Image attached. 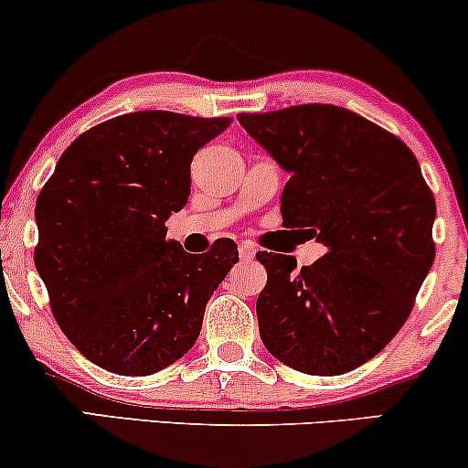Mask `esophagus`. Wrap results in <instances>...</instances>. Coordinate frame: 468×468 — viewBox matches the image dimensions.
<instances>
[{
  "label": "esophagus",
  "instance_id": "obj_1",
  "mask_svg": "<svg viewBox=\"0 0 468 468\" xmlns=\"http://www.w3.org/2000/svg\"><path fill=\"white\" fill-rule=\"evenodd\" d=\"M255 255H257V250L252 249V244H249V241H241V244H239V257L244 259V261H250V259Z\"/></svg>",
  "mask_w": 468,
  "mask_h": 468
}]
</instances>
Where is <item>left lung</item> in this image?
Here are the masks:
<instances>
[{
    "mask_svg": "<svg viewBox=\"0 0 468 468\" xmlns=\"http://www.w3.org/2000/svg\"><path fill=\"white\" fill-rule=\"evenodd\" d=\"M238 120L290 172L281 196L288 229L326 252H259L268 283L259 335L279 362L307 375H342L373 359L414 307L430 272L436 200L412 150L392 133L334 104H301Z\"/></svg>",
    "mask_w": 468,
    "mask_h": 468,
    "instance_id": "obj_1",
    "label": "left lung"
}]
</instances>
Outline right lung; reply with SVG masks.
Listing matches in <instances>:
<instances>
[{"instance_id": "right-lung-1", "label": "right lung", "mask_w": 468, "mask_h": 468, "mask_svg": "<svg viewBox=\"0 0 468 468\" xmlns=\"http://www.w3.org/2000/svg\"><path fill=\"white\" fill-rule=\"evenodd\" d=\"M230 122L170 111L112 117L63 152L38 194V277L63 334L100 368L152 375L198 340L238 246L218 239L189 255L165 239V219L187 205L194 154Z\"/></svg>"}]
</instances>
